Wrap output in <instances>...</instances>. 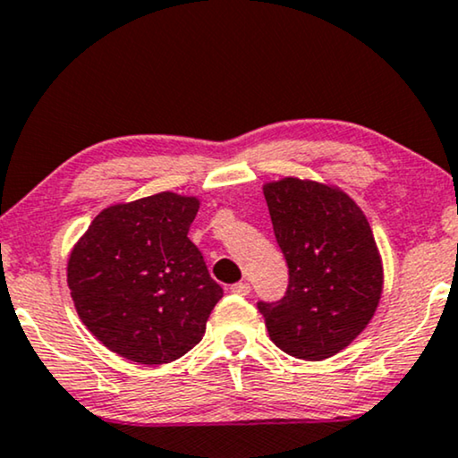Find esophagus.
I'll return each instance as SVG.
<instances>
[{
	"instance_id": "esophagus-1",
	"label": "esophagus",
	"mask_w": 458,
	"mask_h": 458,
	"mask_svg": "<svg viewBox=\"0 0 458 458\" xmlns=\"http://www.w3.org/2000/svg\"><path fill=\"white\" fill-rule=\"evenodd\" d=\"M230 292L236 293V296H249V292H251V285H249L247 281H241V283H234L233 287H230Z\"/></svg>"
}]
</instances>
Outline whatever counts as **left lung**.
Here are the masks:
<instances>
[{
	"mask_svg": "<svg viewBox=\"0 0 458 458\" xmlns=\"http://www.w3.org/2000/svg\"><path fill=\"white\" fill-rule=\"evenodd\" d=\"M289 285L279 302H258L270 340L287 355L321 361L346 349L374 317L383 259L372 228L343 190L285 177L264 186Z\"/></svg>",
	"mask_w": 458,
	"mask_h": 458,
	"instance_id": "1",
	"label": "left lung"
}]
</instances>
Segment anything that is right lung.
I'll use <instances>...</instances> for the list:
<instances>
[{
  "label": "right lung",
  "mask_w": 458,
  "mask_h": 458,
  "mask_svg": "<svg viewBox=\"0 0 458 458\" xmlns=\"http://www.w3.org/2000/svg\"><path fill=\"white\" fill-rule=\"evenodd\" d=\"M196 196L160 192L103 209L75 242L67 285L80 319L109 351L160 366L196 346L224 289L188 239Z\"/></svg>",
  "instance_id": "1"
}]
</instances>
